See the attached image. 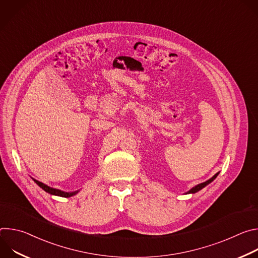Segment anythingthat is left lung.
I'll use <instances>...</instances> for the list:
<instances>
[{
  "instance_id": "8db88e82",
  "label": "left lung",
  "mask_w": 258,
  "mask_h": 258,
  "mask_svg": "<svg viewBox=\"0 0 258 258\" xmlns=\"http://www.w3.org/2000/svg\"><path fill=\"white\" fill-rule=\"evenodd\" d=\"M217 174H218V172L216 173V174H214L210 179H208V180H206V181H204V182H202V183H199V185H197V186H195L194 188H192L189 192H188V194H190V193H192V194H194V193H196V192H198V191H200L201 189H203L205 186H207L209 182H211L216 176H217Z\"/></svg>"
}]
</instances>
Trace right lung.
<instances>
[{
    "label": "right lung",
    "mask_w": 258,
    "mask_h": 258,
    "mask_svg": "<svg viewBox=\"0 0 258 258\" xmlns=\"http://www.w3.org/2000/svg\"><path fill=\"white\" fill-rule=\"evenodd\" d=\"M33 180H34L36 183H38V185H39V186H40L44 191H46L47 193H49V194H51V195H56V196H60V197L68 198V197H71V196L76 195V194L78 193V191H77V192H72V193H66V192L60 191V190H58V189L51 188V187H49V186L45 185V183H43V182H41V181H39V180H35V179H33Z\"/></svg>",
    "instance_id": "add662e5"
}]
</instances>
